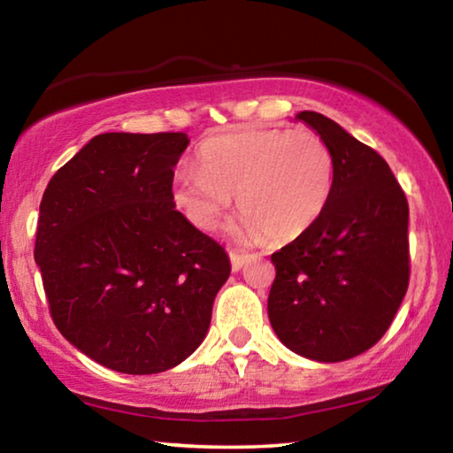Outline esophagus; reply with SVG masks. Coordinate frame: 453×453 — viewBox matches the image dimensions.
Listing matches in <instances>:
<instances>
[{
  "label": "esophagus",
  "mask_w": 453,
  "mask_h": 453,
  "mask_svg": "<svg viewBox=\"0 0 453 453\" xmlns=\"http://www.w3.org/2000/svg\"><path fill=\"white\" fill-rule=\"evenodd\" d=\"M250 256L248 254H237V251H229V262H232V270L234 272H240L243 264L248 262Z\"/></svg>",
  "instance_id": "obj_1"
}]
</instances>
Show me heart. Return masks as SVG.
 <instances>
[{
  "label": "heart",
  "instance_id": "1",
  "mask_svg": "<svg viewBox=\"0 0 453 453\" xmlns=\"http://www.w3.org/2000/svg\"><path fill=\"white\" fill-rule=\"evenodd\" d=\"M199 167L175 173L173 203L191 226L210 232L240 196L235 234L289 242L316 226L334 189V156L308 129L243 127L210 137Z\"/></svg>",
  "mask_w": 453,
  "mask_h": 453
}]
</instances>
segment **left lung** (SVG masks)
Wrapping results in <instances>:
<instances>
[{
	"instance_id": "left-lung-1",
	"label": "left lung",
	"mask_w": 453,
	"mask_h": 453,
	"mask_svg": "<svg viewBox=\"0 0 453 453\" xmlns=\"http://www.w3.org/2000/svg\"><path fill=\"white\" fill-rule=\"evenodd\" d=\"M334 156V189L310 232L272 254L267 316L316 362L364 354L392 326L410 283L408 199L386 159L316 111L296 116Z\"/></svg>"
}]
</instances>
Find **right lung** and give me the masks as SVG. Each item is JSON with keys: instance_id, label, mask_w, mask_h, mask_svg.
Instances as JSON below:
<instances>
[{"instance_id": "obj_1", "label": "right lung", "mask_w": 453, "mask_h": 453, "mask_svg": "<svg viewBox=\"0 0 453 453\" xmlns=\"http://www.w3.org/2000/svg\"><path fill=\"white\" fill-rule=\"evenodd\" d=\"M188 143L181 132L96 135L43 191L34 256L51 319L110 370L159 373L194 354L232 272L175 210Z\"/></svg>"}]
</instances>
